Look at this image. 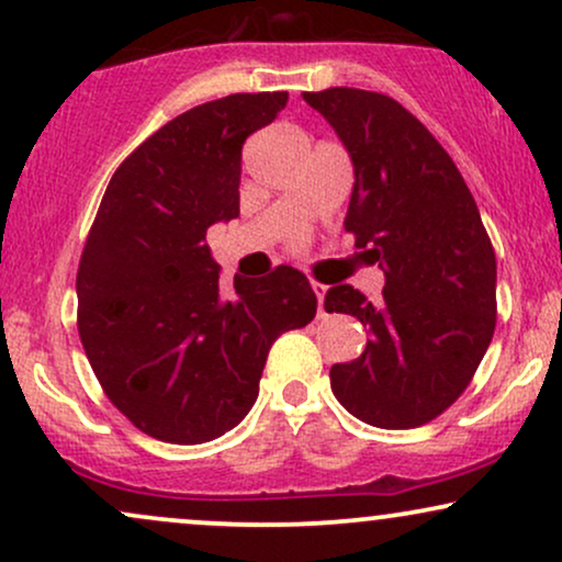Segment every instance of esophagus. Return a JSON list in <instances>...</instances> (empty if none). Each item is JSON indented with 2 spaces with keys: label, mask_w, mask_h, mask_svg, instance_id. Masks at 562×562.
<instances>
[{
  "label": "esophagus",
  "mask_w": 562,
  "mask_h": 562,
  "mask_svg": "<svg viewBox=\"0 0 562 562\" xmlns=\"http://www.w3.org/2000/svg\"><path fill=\"white\" fill-rule=\"evenodd\" d=\"M312 290L314 295H317V306H319V317H325V293H327V285L319 280H312Z\"/></svg>",
  "instance_id": "34e87169"
}]
</instances>
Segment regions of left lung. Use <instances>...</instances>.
Masks as SVG:
<instances>
[{"instance_id": "1", "label": "left lung", "mask_w": 562, "mask_h": 562, "mask_svg": "<svg viewBox=\"0 0 562 562\" xmlns=\"http://www.w3.org/2000/svg\"><path fill=\"white\" fill-rule=\"evenodd\" d=\"M351 153L346 232L385 274L380 303L351 285L327 312L370 325L362 357L333 364L335 398L362 423L417 428L468 389L496 327V256L449 153L402 102L367 89L303 92Z\"/></svg>"}]
</instances>
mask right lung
<instances>
[{
    "label": "right lung",
    "mask_w": 562,
    "mask_h": 562,
    "mask_svg": "<svg viewBox=\"0 0 562 562\" xmlns=\"http://www.w3.org/2000/svg\"><path fill=\"white\" fill-rule=\"evenodd\" d=\"M288 92L229 94L160 126L113 173L76 274L79 338L102 391L142 434L224 436L259 396L269 348L306 327L317 295L299 269L240 280L224 299L205 232L240 214L245 139Z\"/></svg>",
    "instance_id": "obj_1"
}]
</instances>
